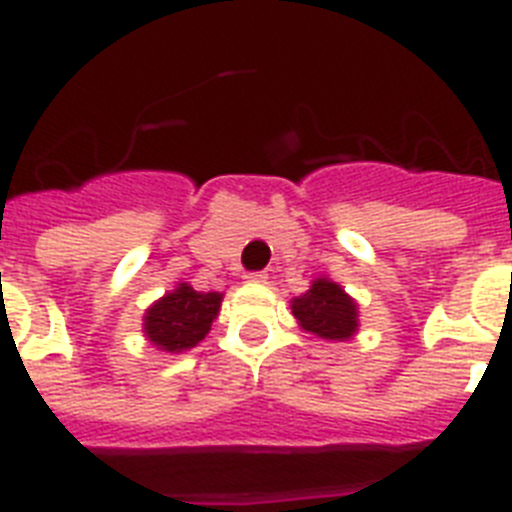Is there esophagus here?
I'll use <instances>...</instances> for the list:
<instances>
[{
	"instance_id": "34e87169",
	"label": "esophagus",
	"mask_w": 512,
	"mask_h": 512,
	"mask_svg": "<svg viewBox=\"0 0 512 512\" xmlns=\"http://www.w3.org/2000/svg\"><path fill=\"white\" fill-rule=\"evenodd\" d=\"M244 281H247V283H265V281H268V273H262V270H260V273H247V275H244Z\"/></svg>"
}]
</instances>
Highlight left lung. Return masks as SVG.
Here are the masks:
<instances>
[{
    "mask_svg": "<svg viewBox=\"0 0 512 512\" xmlns=\"http://www.w3.org/2000/svg\"><path fill=\"white\" fill-rule=\"evenodd\" d=\"M293 317L301 330L322 340H350L358 332V304L330 278L311 281L309 291L291 301Z\"/></svg>",
    "mask_w": 512,
    "mask_h": 512,
    "instance_id": "8db88e82",
    "label": "left lung"
}]
</instances>
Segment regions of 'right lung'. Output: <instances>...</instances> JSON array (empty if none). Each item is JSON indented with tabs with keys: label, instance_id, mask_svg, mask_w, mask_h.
Here are the masks:
<instances>
[{
	"label": "right lung",
	"instance_id": "obj_1",
	"mask_svg": "<svg viewBox=\"0 0 512 512\" xmlns=\"http://www.w3.org/2000/svg\"><path fill=\"white\" fill-rule=\"evenodd\" d=\"M224 293L195 291L188 283H177L175 291L146 309L144 332L154 348L164 353H182L195 348L219 317Z\"/></svg>",
	"mask_w": 512,
	"mask_h": 512
}]
</instances>
